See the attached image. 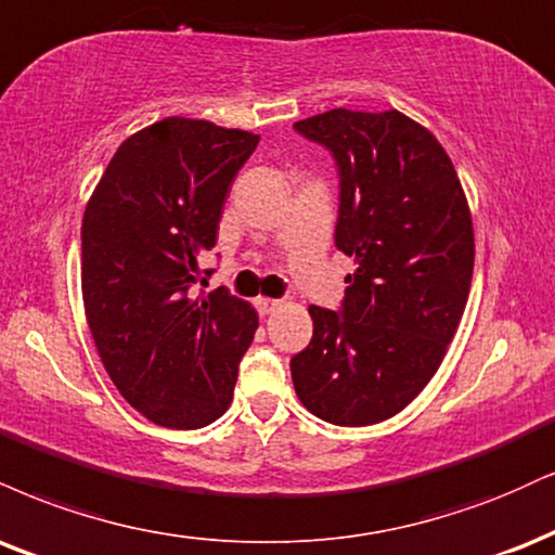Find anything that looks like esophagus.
Returning <instances> with one entry per match:
<instances>
[{
	"mask_svg": "<svg viewBox=\"0 0 555 555\" xmlns=\"http://www.w3.org/2000/svg\"><path fill=\"white\" fill-rule=\"evenodd\" d=\"M256 307H258L260 315H271V312L279 307V302H276V299H269V297H258Z\"/></svg>",
	"mask_w": 555,
	"mask_h": 555,
	"instance_id": "esophagus-1",
	"label": "esophagus"
}]
</instances>
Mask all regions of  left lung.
I'll list each match as a JSON object with an SVG mask.
<instances>
[{
  "label": "left lung",
  "mask_w": 555,
  "mask_h": 555,
  "mask_svg": "<svg viewBox=\"0 0 555 555\" xmlns=\"http://www.w3.org/2000/svg\"><path fill=\"white\" fill-rule=\"evenodd\" d=\"M295 129L336 157V248L357 269L341 312L310 305L292 379L323 422L379 424L424 390L457 333L476 260L468 198L444 146L405 113L333 108Z\"/></svg>",
  "instance_id": "left-lung-1"
}]
</instances>
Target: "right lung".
<instances>
[{"mask_svg": "<svg viewBox=\"0 0 555 555\" xmlns=\"http://www.w3.org/2000/svg\"><path fill=\"white\" fill-rule=\"evenodd\" d=\"M250 131L170 116L131 133L82 217V302L105 372L142 416L202 429L230 409L258 312L224 286L193 297ZM209 273V271H206Z\"/></svg>", "mask_w": 555, "mask_h": 555, "instance_id": "obj_1", "label": "right lung"}]
</instances>
